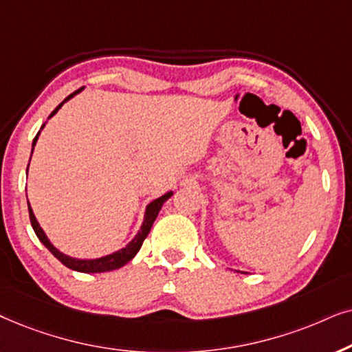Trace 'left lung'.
I'll return each mask as SVG.
<instances>
[{
  "label": "left lung",
  "mask_w": 352,
  "mask_h": 352,
  "mask_svg": "<svg viewBox=\"0 0 352 352\" xmlns=\"http://www.w3.org/2000/svg\"><path fill=\"white\" fill-rule=\"evenodd\" d=\"M238 272V270H236ZM241 274H246V272H241Z\"/></svg>",
  "instance_id": "left-lung-1"
}]
</instances>
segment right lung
Listing matches in <instances>:
<instances>
[{"label": "right lung", "mask_w": 352, "mask_h": 352, "mask_svg": "<svg viewBox=\"0 0 352 352\" xmlns=\"http://www.w3.org/2000/svg\"><path fill=\"white\" fill-rule=\"evenodd\" d=\"M83 88H85V87L78 88L77 91H74L72 95H69L67 98H65V100L60 102V104L56 107L53 112H51L48 119H51V117H53L56 112H58L60 107H63L64 102H67L70 98H74L75 95H78V93H80ZM45 124H46V122H45ZM45 124L41 125L40 132L36 133V137L34 138V143H32V153H34V148H35V144H36V140H38V137H40L41 130L45 129ZM29 166H30V164H29ZM27 172H29V167H27ZM172 195H173L172 191H167V193H164L162 196H159V198L153 199L151 203L146 206V210H144V219H143L142 227H140L138 233L133 236L132 241L127 243V245H125L124 248H120L119 251H114V252H111V254L96 257V259H78V257H72V256L64 254V252H60L58 248H56L53 243L50 241V238L46 236V233L43 232V228L40 227L38 220H36L34 210H32V208H30L29 201H27V204H29V215H30V222H32V227H34L35 235L38 236V240L43 243L46 248H48V251L56 257V259L60 261L65 267H69V269H72L75 272H83V274H101V272H111V270L120 269V267H124L129 261H132L133 257L137 256V252L140 251V248H142V245H143L144 238L148 236L149 230H151L154 220H156L159 210H161V208H162V204L166 203V201L170 198Z\"/></svg>", "instance_id": "right-lung-1"}]
</instances>
